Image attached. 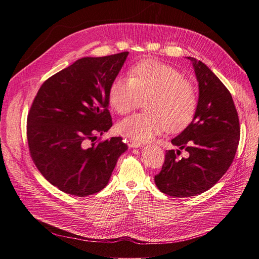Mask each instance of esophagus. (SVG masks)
Here are the masks:
<instances>
[{"label":"esophagus","mask_w":259,"mask_h":259,"mask_svg":"<svg viewBox=\"0 0 259 259\" xmlns=\"http://www.w3.org/2000/svg\"><path fill=\"white\" fill-rule=\"evenodd\" d=\"M128 146H130L131 148H139V147H142V146H143V144L140 143V142H137V140L131 139L130 142H128Z\"/></svg>","instance_id":"obj_1"}]
</instances>
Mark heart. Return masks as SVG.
<instances>
[{
	"label": "heart",
	"instance_id": "heart-1",
	"mask_svg": "<svg viewBox=\"0 0 259 259\" xmlns=\"http://www.w3.org/2000/svg\"><path fill=\"white\" fill-rule=\"evenodd\" d=\"M143 99H147V113L131 115L116 125L121 134L140 143L167 130L184 128L198 106L197 92L183 73L153 59L138 62L130 70V77H115L109 89V101L119 114L134 111Z\"/></svg>",
	"mask_w": 259,
	"mask_h": 259
}]
</instances>
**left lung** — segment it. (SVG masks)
Returning <instances> with one entry per match:
<instances>
[{
  "mask_svg": "<svg viewBox=\"0 0 259 259\" xmlns=\"http://www.w3.org/2000/svg\"><path fill=\"white\" fill-rule=\"evenodd\" d=\"M199 86L197 111L191 123L171 139L178 149L168 150L162 169L154 177L160 191L186 198L205 192L223 177L234 159L240 140V124L231 94L213 71L193 57ZM184 148L188 158H178Z\"/></svg>",
  "mask_w": 259,
  "mask_h": 259,
  "instance_id": "left-lung-1",
  "label": "left lung"
}]
</instances>
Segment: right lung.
<instances>
[{"label": "right lung", "instance_id": "obj_1", "mask_svg": "<svg viewBox=\"0 0 259 259\" xmlns=\"http://www.w3.org/2000/svg\"><path fill=\"white\" fill-rule=\"evenodd\" d=\"M127 56L123 52L77 59L46 80L36 94L27 121L31 158L62 192L86 197L103 190L127 150L121 137L86 145L112 126L109 89Z\"/></svg>", "mask_w": 259, "mask_h": 259}]
</instances>
